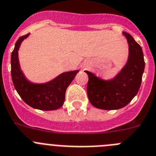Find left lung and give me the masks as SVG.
Returning a JSON list of instances; mask_svg holds the SVG:
<instances>
[{
  "label": "left lung",
  "mask_w": 156,
  "mask_h": 156,
  "mask_svg": "<svg viewBox=\"0 0 156 156\" xmlns=\"http://www.w3.org/2000/svg\"><path fill=\"white\" fill-rule=\"evenodd\" d=\"M129 44L126 65L113 78L104 80L85 70L89 76L88 98L95 108L102 110H117L126 106L137 94L144 70L142 48L129 34L122 32Z\"/></svg>",
  "instance_id": "obj_1"
}]
</instances>
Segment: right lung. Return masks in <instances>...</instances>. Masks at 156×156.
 <instances>
[{"label":"right lung","instance_id":"right-lung-1","mask_svg":"<svg viewBox=\"0 0 156 156\" xmlns=\"http://www.w3.org/2000/svg\"><path fill=\"white\" fill-rule=\"evenodd\" d=\"M30 34L22 36L15 44L11 56V73L15 89L24 102L31 108L42 111H53L61 108L65 93L79 70L64 72L45 83H33L26 78L19 61L18 51L24 39Z\"/></svg>","mask_w":156,"mask_h":156}]
</instances>
